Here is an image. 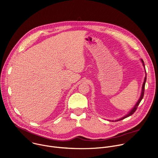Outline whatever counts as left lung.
I'll return each instance as SVG.
<instances>
[{
  "label": "left lung",
  "mask_w": 158,
  "mask_h": 158,
  "mask_svg": "<svg viewBox=\"0 0 158 158\" xmlns=\"http://www.w3.org/2000/svg\"><path fill=\"white\" fill-rule=\"evenodd\" d=\"M141 61H142V63H143V67H144V68H145V74H145V79H144V82H143V85H142V93H141L140 97L139 100H138V102H137V103L135 104V105L134 106V107L129 112V113H128L127 115H126L125 116L123 117L122 118H121V119H118V120H116V121H121V120H123V119H125V118H127V117H129L130 116L132 115V114L135 112V111L137 110V108H138V106L139 105L140 102L142 101V100L143 98L144 92H145V82H146V81H147V73H146V69H145V66L144 61H143V60H141ZM112 121L114 122V121Z\"/></svg>",
  "instance_id": "8db88e82"
}]
</instances>
